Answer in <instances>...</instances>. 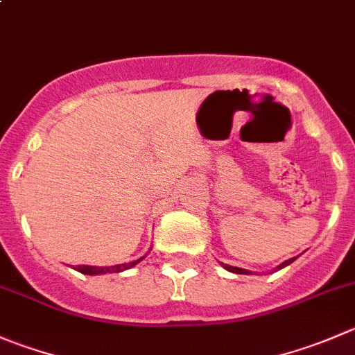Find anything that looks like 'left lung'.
I'll return each mask as SVG.
<instances>
[{
	"label": "left lung",
	"mask_w": 355,
	"mask_h": 355,
	"mask_svg": "<svg viewBox=\"0 0 355 355\" xmlns=\"http://www.w3.org/2000/svg\"><path fill=\"white\" fill-rule=\"evenodd\" d=\"M295 260H297V258H290V260L283 261V263H281V265H277L276 270H281V269H283V267H286V265H290L291 261H295ZM222 267H223V269L229 270V272H234V274H251V272H248L246 269H239V267H232V265H227V263H222Z\"/></svg>",
	"instance_id": "8db88e82"
}]
</instances>
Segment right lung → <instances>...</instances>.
<instances>
[{
    "instance_id": "obj_1",
    "label": "right lung",
    "mask_w": 355,
    "mask_h": 355,
    "mask_svg": "<svg viewBox=\"0 0 355 355\" xmlns=\"http://www.w3.org/2000/svg\"><path fill=\"white\" fill-rule=\"evenodd\" d=\"M146 257H140L137 260L128 261V263H121V265H111V267H94V265H78L76 270L81 274H88V276H97V274H112V272H123L126 269H132L135 267L139 261H142Z\"/></svg>"
}]
</instances>
